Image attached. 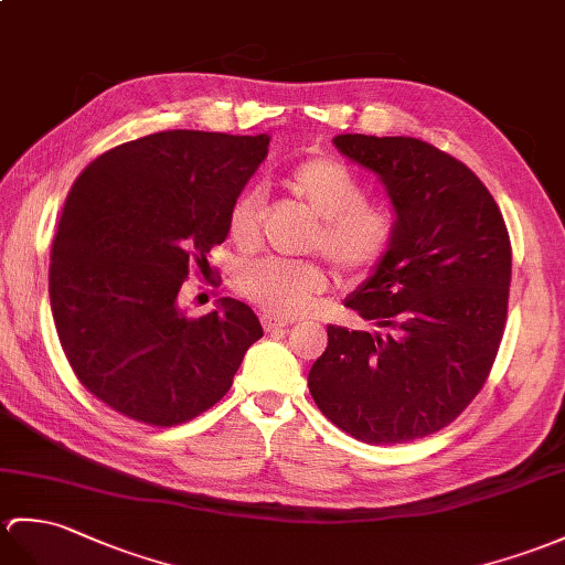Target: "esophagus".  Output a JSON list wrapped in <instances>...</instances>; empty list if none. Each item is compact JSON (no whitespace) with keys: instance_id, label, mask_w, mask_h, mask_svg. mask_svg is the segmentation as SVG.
Masks as SVG:
<instances>
[{"instance_id":"esophagus-1","label":"esophagus","mask_w":565,"mask_h":565,"mask_svg":"<svg viewBox=\"0 0 565 565\" xmlns=\"http://www.w3.org/2000/svg\"><path fill=\"white\" fill-rule=\"evenodd\" d=\"M262 324H265V332H269V334H277V332L288 330V322L286 320H277V318H265V320H262Z\"/></svg>"}]
</instances>
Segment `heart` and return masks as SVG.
I'll list each match as a JSON object with an SVG mask.
<instances>
[{"label": "heart", "instance_id": "1", "mask_svg": "<svg viewBox=\"0 0 565 565\" xmlns=\"http://www.w3.org/2000/svg\"><path fill=\"white\" fill-rule=\"evenodd\" d=\"M284 185L318 216L310 233V247L344 274H365L395 243L397 216L392 206L365 202V185L347 166L334 159H306L291 168ZM262 228V194L243 190L228 212V235L241 247H255ZM238 286L262 312L274 318H294L327 288L320 265L303 259L265 257L241 267Z\"/></svg>", "mask_w": 565, "mask_h": 565}]
</instances>
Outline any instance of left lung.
I'll return each instance as SVG.
<instances>
[{
  "label": "left lung",
  "instance_id": "8db88e82",
  "mask_svg": "<svg viewBox=\"0 0 565 565\" xmlns=\"http://www.w3.org/2000/svg\"><path fill=\"white\" fill-rule=\"evenodd\" d=\"M334 147L383 182L397 235L347 298L375 330L327 327L310 395L356 440L424 438L455 422L491 373L513 269L505 221L462 161L422 139L339 135Z\"/></svg>",
  "mask_w": 565,
  "mask_h": 565
}]
</instances>
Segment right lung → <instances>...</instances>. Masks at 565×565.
<instances>
[{"label":"right lung","mask_w":565,"mask_h":565,"mask_svg":"<svg viewBox=\"0 0 565 565\" xmlns=\"http://www.w3.org/2000/svg\"><path fill=\"white\" fill-rule=\"evenodd\" d=\"M267 135L168 129L90 161L50 250V308L72 371L110 409L178 426L214 406L262 337L250 306L190 318L180 288L228 235V212Z\"/></svg>","instance_id":"obj_1"}]
</instances>
